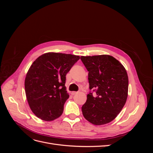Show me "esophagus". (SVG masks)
Listing matches in <instances>:
<instances>
[{
  "mask_svg": "<svg viewBox=\"0 0 153 153\" xmlns=\"http://www.w3.org/2000/svg\"><path fill=\"white\" fill-rule=\"evenodd\" d=\"M71 95L72 96H74V95H75L76 94H77V92H75V91H73V92H71Z\"/></svg>",
  "mask_w": 153,
  "mask_h": 153,
  "instance_id": "obj_1",
  "label": "esophagus"
}]
</instances>
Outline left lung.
I'll return each mask as SVG.
<instances>
[{
	"mask_svg": "<svg viewBox=\"0 0 153 153\" xmlns=\"http://www.w3.org/2000/svg\"><path fill=\"white\" fill-rule=\"evenodd\" d=\"M80 59L89 71L91 90L82 106L83 115L94 125L107 124L117 116L126 103L127 72L120 62L110 55L81 56ZM93 91L95 95L92 94Z\"/></svg>",
	"mask_w": 153,
	"mask_h": 153,
	"instance_id": "1",
	"label": "left lung"
}]
</instances>
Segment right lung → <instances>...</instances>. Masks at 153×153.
Instances as JSON below:
<instances>
[{
  "instance_id": "obj_1",
  "label": "right lung",
  "mask_w": 153,
  "mask_h": 153,
  "mask_svg": "<svg viewBox=\"0 0 153 153\" xmlns=\"http://www.w3.org/2000/svg\"><path fill=\"white\" fill-rule=\"evenodd\" d=\"M79 56L49 52L32 63L25 80L26 97L31 110L38 118L51 121L59 117L69 98L66 75Z\"/></svg>"
}]
</instances>
